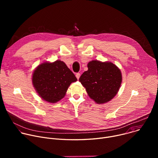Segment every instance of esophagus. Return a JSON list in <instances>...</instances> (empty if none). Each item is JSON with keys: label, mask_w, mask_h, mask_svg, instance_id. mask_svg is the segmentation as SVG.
<instances>
[{"label": "esophagus", "mask_w": 158, "mask_h": 158, "mask_svg": "<svg viewBox=\"0 0 158 158\" xmlns=\"http://www.w3.org/2000/svg\"><path fill=\"white\" fill-rule=\"evenodd\" d=\"M76 76L77 79H79V77H80V76H81V74H80V73H77V74H76Z\"/></svg>", "instance_id": "obj_1"}]
</instances>
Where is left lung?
<instances>
[{
    "instance_id": "obj_1",
    "label": "left lung",
    "mask_w": 158,
    "mask_h": 158,
    "mask_svg": "<svg viewBox=\"0 0 158 158\" xmlns=\"http://www.w3.org/2000/svg\"><path fill=\"white\" fill-rule=\"evenodd\" d=\"M79 81L97 104L109 102L118 93L122 82L120 69L110 62L90 61Z\"/></svg>"
}]
</instances>
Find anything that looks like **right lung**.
<instances>
[{"label": "right lung", "mask_w": 158, "mask_h": 158, "mask_svg": "<svg viewBox=\"0 0 158 158\" xmlns=\"http://www.w3.org/2000/svg\"><path fill=\"white\" fill-rule=\"evenodd\" d=\"M74 73L59 60L43 62L32 74V84L38 95L44 101L55 103L65 95L72 82L77 81Z\"/></svg>", "instance_id": "1"}]
</instances>
